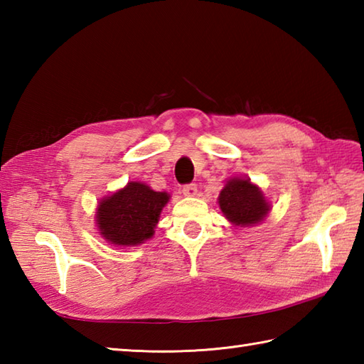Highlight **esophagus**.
Masks as SVG:
<instances>
[{
    "label": "esophagus",
    "instance_id": "1",
    "mask_svg": "<svg viewBox=\"0 0 364 364\" xmlns=\"http://www.w3.org/2000/svg\"><path fill=\"white\" fill-rule=\"evenodd\" d=\"M183 194L186 197L197 196V186H196V184H186V186L183 188Z\"/></svg>",
    "mask_w": 364,
    "mask_h": 364
}]
</instances>
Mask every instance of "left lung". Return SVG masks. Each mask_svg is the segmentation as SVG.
<instances>
[{
  "mask_svg": "<svg viewBox=\"0 0 364 364\" xmlns=\"http://www.w3.org/2000/svg\"><path fill=\"white\" fill-rule=\"evenodd\" d=\"M218 200L223 215L237 227L259 223L270 211L262 191L250 183L249 178H231L220 191Z\"/></svg>",
  "mask_w": 364,
  "mask_h": 364,
  "instance_id": "8db88e82",
  "label": "left lung"
}]
</instances>
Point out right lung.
Masks as SVG:
<instances>
[{
	"mask_svg": "<svg viewBox=\"0 0 364 364\" xmlns=\"http://www.w3.org/2000/svg\"><path fill=\"white\" fill-rule=\"evenodd\" d=\"M167 192H156L145 183L131 181L103 198L97 208V227L107 242L128 247L142 244L154 233Z\"/></svg>",
	"mask_w": 364,
	"mask_h": 364,
	"instance_id": "right-lung-1",
	"label": "right lung"
}]
</instances>
